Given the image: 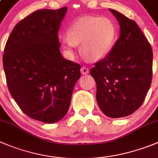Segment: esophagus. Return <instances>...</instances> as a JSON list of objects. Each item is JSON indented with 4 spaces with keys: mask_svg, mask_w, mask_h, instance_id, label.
I'll return each instance as SVG.
<instances>
[{
    "mask_svg": "<svg viewBox=\"0 0 158 158\" xmlns=\"http://www.w3.org/2000/svg\"><path fill=\"white\" fill-rule=\"evenodd\" d=\"M80 72L82 75H87L89 73V69L86 67H82L80 69Z\"/></svg>",
    "mask_w": 158,
    "mask_h": 158,
    "instance_id": "34e87169",
    "label": "esophagus"
}]
</instances>
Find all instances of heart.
<instances>
[{"label":"heart","mask_w":158,"mask_h":158,"mask_svg":"<svg viewBox=\"0 0 158 158\" xmlns=\"http://www.w3.org/2000/svg\"><path fill=\"white\" fill-rule=\"evenodd\" d=\"M117 30L113 22L107 18L84 16L76 19L66 30L61 47L69 54H74L76 46L80 44V52L89 61L104 58L115 41Z\"/></svg>","instance_id":"heart-1"}]
</instances>
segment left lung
Masks as SVG:
<instances>
[{"mask_svg": "<svg viewBox=\"0 0 158 158\" xmlns=\"http://www.w3.org/2000/svg\"><path fill=\"white\" fill-rule=\"evenodd\" d=\"M120 26L119 37L105 58L96 63L90 75L97 83V101L107 117L132 114L143 103L152 79L153 52L133 20L109 9Z\"/></svg>", "mask_w": 158, "mask_h": 158, "instance_id": "obj_1", "label": "left lung"}]
</instances>
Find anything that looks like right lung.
<instances>
[{
    "mask_svg": "<svg viewBox=\"0 0 158 158\" xmlns=\"http://www.w3.org/2000/svg\"><path fill=\"white\" fill-rule=\"evenodd\" d=\"M67 7L41 9L19 22L4 48L3 66L8 89L29 117L54 123L69 110L80 65L60 52L58 31Z\"/></svg>",
    "mask_w": 158,
    "mask_h": 158,
    "instance_id": "1",
    "label": "right lung"
}]
</instances>
